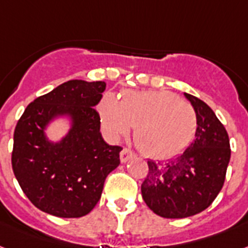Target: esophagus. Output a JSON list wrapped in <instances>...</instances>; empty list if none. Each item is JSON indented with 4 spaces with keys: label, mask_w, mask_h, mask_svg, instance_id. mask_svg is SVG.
Returning a JSON list of instances; mask_svg holds the SVG:
<instances>
[{
    "label": "esophagus",
    "mask_w": 248,
    "mask_h": 248,
    "mask_svg": "<svg viewBox=\"0 0 248 248\" xmlns=\"http://www.w3.org/2000/svg\"><path fill=\"white\" fill-rule=\"evenodd\" d=\"M134 156H136V155H134V152H133L132 149L123 148V151L120 152V161H122L123 163H125L128 162L129 159L133 158Z\"/></svg>",
    "instance_id": "esophagus-1"
}]
</instances>
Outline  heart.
<instances>
[{
  "label": "heart",
  "instance_id": "obj_1",
  "mask_svg": "<svg viewBox=\"0 0 248 248\" xmlns=\"http://www.w3.org/2000/svg\"><path fill=\"white\" fill-rule=\"evenodd\" d=\"M97 110L111 138L126 136L136 126L137 146L147 156L158 159L183 152L198 128L193 106L167 91H126L120 101L106 93Z\"/></svg>",
  "mask_w": 248,
  "mask_h": 248
}]
</instances>
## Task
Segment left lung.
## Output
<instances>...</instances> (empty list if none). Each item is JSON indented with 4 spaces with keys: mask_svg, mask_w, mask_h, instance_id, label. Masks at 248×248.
Instances as JSON below:
<instances>
[{
    "mask_svg": "<svg viewBox=\"0 0 248 248\" xmlns=\"http://www.w3.org/2000/svg\"><path fill=\"white\" fill-rule=\"evenodd\" d=\"M198 116L194 142L170 161H148L143 200L157 216L186 218L205 210L222 190L231 159L226 128L209 106L185 93Z\"/></svg>",
    "mask_w": 248,
    "mask_h": 248,
    "instance_id": "1",
    "label": "left lung"
}]
</instances>
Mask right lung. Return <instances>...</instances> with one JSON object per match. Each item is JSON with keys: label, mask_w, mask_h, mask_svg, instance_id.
Listing matches in <instances>:
<instances>
[{"label": "right lung", "mask_w": 248, "mask_h": 248, "mask_svg": "<svg viewBox=\"0 0 248 248\" xmlns=\"http://www.w3.org/2000/svg\"><path fill=\"white\" fill-rule=\"evenodd\" d=\"M106 83L71 79L30 102L16 124L12 170L34 205L59 218L89 214L101 198L106 176L120 163L122 147L110 146L100 133V102ZM68 116L71 129L57 143L45 128Z\"/></svg>", "instance_id": "1"}]
</instances>
